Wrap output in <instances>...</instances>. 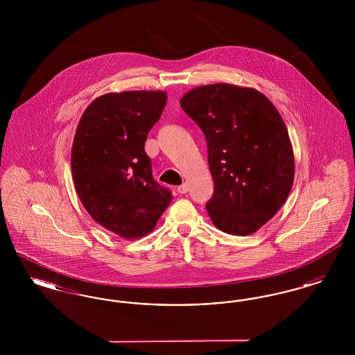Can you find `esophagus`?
<instances>
[{"label":"esophagus","mask_w":355,"mask_h":355,"mask_svg":"<svg viewBox=\"0 0 355 355\" xmlns=\"http://www.w3.org/2000/svg\"><path fill=\"white\" fill-rule=\"evenodd\" d=\"M177 191H178L180 194H186V193L189 191V185H187V184H182V185L178 186V187H177Z\"/></svg>","instance_id":"obj_1"}]
</instances>
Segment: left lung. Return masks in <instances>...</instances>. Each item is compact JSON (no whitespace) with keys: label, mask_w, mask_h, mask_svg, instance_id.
<instances>
[{"label":"left lung","mask_w":355,"mask_h":355,"mask_svg":"<svg viewBox=\"0 0 355 355\" xmlns=\"http://www.w3.org/2000/svg\"><path fill=\"white\" fill-rule=\"evenodd\" d=\"M180 105L206 138L214 180L209 217L223 233L253 234L281 209L294 181L284 119L261 92L236 85L194 87Z\"/></svg>","instance_id":"8db88e82"}]
</instances>
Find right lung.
<instances>
[{"mask_svg":"<svg viewBox=\"0 0 355 355\" xmlns=\"http://www.w3.org/2000/svg\"><path fill=\"white\" fill-rule=\"evenodd\" d=\"M166 102L161 90L107 93L86 107L76 130L71 173L80 201L102 227L126 239L150 233L171 201L145 153Z\"/></svg>","mask_w":355,"mask_h":355,"instance_id":"right-lung-1","label":"right lung"}]
</instances>
